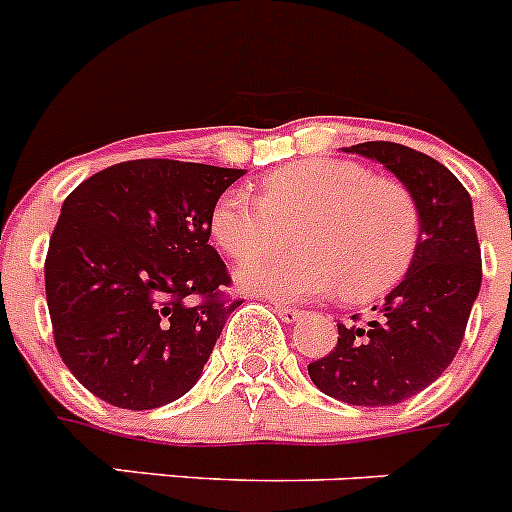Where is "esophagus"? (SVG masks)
<instances>
[{"mask_svg": "<svg viewBox=\"0 0 512 512\" xmlns=\"http://www.w3.org/2000/svg\"><path fill=\"white\" fill-rule=\"evenodd\" d=\"M275 313L280 315V321L283 323H295L298 318H303V310L290 308V305H275Z\"/></svg>", "mask_w": 512, "mask_h": 512, "instance_id": "esophagus-1", "label": "esophagus"}]
</instances>
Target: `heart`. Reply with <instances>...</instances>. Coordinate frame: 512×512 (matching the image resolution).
I'll return each instance as SVG.
<instances>
[{"mask_svg": "<svg viewBox=\"0 0 512 512\" xmlns=\"http://www.w3.org/2000/svg\"><path fill=\"white\" fill-rule=\"evenodd\" d=\"M290 228L301 229V250L270 256ZM212 234L234 260L251 257L237 272L247 293L303 303L341 290L364 303L396 288L412 267L419 209L401 181L371 176L356 161L303 159L262 176L260 197L224 191Z\"/></svg>", "mask_w": 512, "mask_h": 512, "instance_id": "heart-1", "label": "heart"}]
</instances>
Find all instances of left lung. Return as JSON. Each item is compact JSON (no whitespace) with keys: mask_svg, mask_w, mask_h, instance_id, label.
<instances>
[{"mask_svg":"<svg viewBox=\"0 0 512 512\" xmlns=\"http://www.w3.org/2000/svg\"><path fill=\"white\" fill-rule=\"evenodd\" d=\"M384 164L412 191L419 245L412 267L369 326L338 323V343L308 364L323 394L353 407H389L427 389L452 364L480 293L482 260L472 199L432 156L391 141L346 148Z\"/></svg>","mask_w":512,"mask_h":512,"instance_id":"obj_1","label":"left lung"}]
</instances>
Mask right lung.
Segmentation results:
<instances>
[{"mask_svg":"<svg viewBox=\"0 0 512 512\" xmlns=\"http://www.w3.org/2000/svg\"><path fill=\"white\" fill-rule=\"evenodd\" d=\"M242 169L138 159L62 202L45 260L52 336L75 379L121 409L184 396L242 300L209 245L212 209Z\"/></svg>","mask_w":512,"mask_h":512,"instance_id":"add662e5","label":"right lung"}]
</instances>
